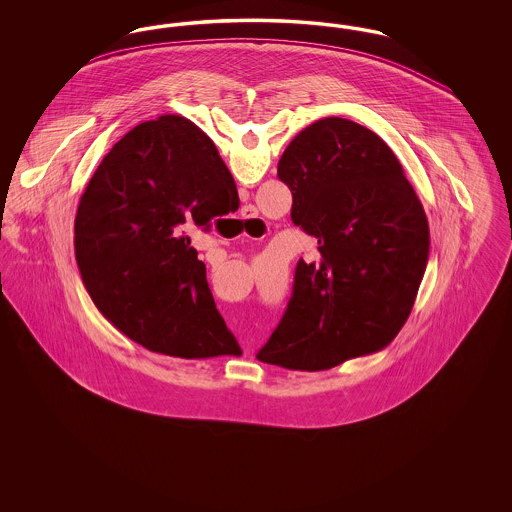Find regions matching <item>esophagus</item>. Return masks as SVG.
Here are the masks:
<instances>
[{
  "label": "esophagus",
  "instance_id": "34e87169",
  "mask_svg": "<svg viewBox=\"0 0 512 512\" xmlns=\"http://www.w3.org/2000/svg\"><path fill=\"white\" fill-rule=\"evenodd\" d=\"M240 219L244 220V222H251V224H257V213H255V209H251V207H245L244 211H242V215H240Z\"/></svg>",
  "mask_w": 512,
  "mask_h": 512
}]
</instances>
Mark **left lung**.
Masks as SVG:
<instances>
[{"label": "left lung", "instance_id": "8db88e82", "mask_svg": "<svg viewBox=\"0 0 512 512\" xmlns=\"http://www.w3.org/2000/svg\"><path fill=\"white\" fill-rule=\"evenodd\" d=\"M278 178L320 261L297 263L288 309L257 359L317 372L384 349L411 315L430 251L395 153L365 126L328 117L293 138Z\"/></svg>", "mask_w": 512, "mask_h": 512}]
</instances>
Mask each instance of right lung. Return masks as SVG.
Segmentation results:
<instances>
[{
  "instance_id": "add662e5",
  "label": "right lung",
  "mask_w": 512,
  "mask_h": 512,
  "mask_svg": "<svg viewBox=\"0 0 512 512\" xmlns=\"http://www.w3.org/2000/svg\"><path fill=\"white\" fill-rule=\"evenodd\" d=\"M238 205L232 174L194 122L163 115L132 128L103 157L74 219L76 265L99 313L155 353H242L188 236Z\"/></svg>"
}]
</instances>
